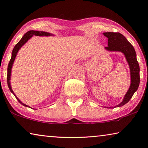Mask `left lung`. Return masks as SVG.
Here are the masks:
<instances>
[{
	"mask_svg": "<svg viewBox=\"0 0 148 148\" xmlns=\"http://www.w3.org/2000/svg\"><path fill=\"white\" fill-rule=\"evenodd\" d=\"M103 34L108 38V46L106 47V49L123 53L130 68L131 85L129 90L125 95L123 101L115 106L121 107L129 102L135 92L137 90L140 84V68L136 60L134 48L123 35L117 32H106Z\"/></svg>",
	"mask_w": 148,
	"mask_h": 148,
	"instance_id": "8db88e82",
	"label": "left lung"
}]
</instances>
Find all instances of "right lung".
I'll use <instances>...</instances> for the list:
<instances>
[{
	"label": "right lung",
	"mask_w": 148,
	"mask_h": 148,
	"mask_svg": "<svg viewBox=\"0 0 148 148\" xmlns=\"http://www.w3.org/2000/svg\"><path fill=\"white\" fill-rule=\"evenodd\" d=\"M33 35H36V36H49L51 35V34L49 33H47L45 32H38V31H33V30H31L29 31V32H27L26 33H25L23 37H22V38L21 39V40L18 42L16 44L15 46L14 47V48L13 49V51H12V58H11V60L10 61L9 64H8V75H7V82H8V87H9V89L10 91L12 92V93H13V91L12 90V88H11V84H10V77H11V71H12V66H13V64L14 60H15V58L16 57V53H17L18 51L19 50L21 47L24 45V44L28 40L29 38L32 37ZM14 95H15V94H14ZM15 97L16 98V99L18 100V101L21 103L22 105L24 106H26V107H29L28 106H27L26 104H23V103L21 102V100H19L17 97L15 96Z\"/></svg>",
	"instance_id": "add662e5"
}]
</instances>
